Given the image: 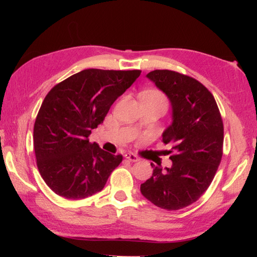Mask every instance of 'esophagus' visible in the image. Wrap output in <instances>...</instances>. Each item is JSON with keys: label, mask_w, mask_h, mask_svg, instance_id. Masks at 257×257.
Wrapping results in <instances>:
<instances>
[{"label": "esophagus", "mask_w": 257, "mask_h": 257, "mask_svg": "<svg viewBox=\"0 0 257 257\" xmlns=\"http://www.w3.org/2000/svg\"><path fill=\"white\" fill-rule=\"evenodd\" d=\"M124 158H125L126 160H128L130 162H137V161H139V158L134 153H126L125 155H124Z\"/></svg>", "instance_id": "34e87169"}]
</instances>
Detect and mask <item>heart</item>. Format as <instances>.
<instances>
[{
  "label": "heart",
  "mask_w": 257,
  "mask_h": 257,
  "mask_svg": "<svg viewBox=\"0 0 257 257\" xmlns=\"http://www.w3.org/2000/svg\"><path fill=\"white\" fill-rule=\"evenodd\" d=\"M144 97H151L154 99H158L160 102H162L163 104L167 105V99L165 97V95L163 94V93L159 92V91H149V92H146L144 94Z\"/></svg>",
  "instance_id": "obj_1"
}]
</instances>
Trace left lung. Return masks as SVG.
I'll return each mask as SVG.
<instances>
[{"label":"left lung","instance_id":"left-lung-1","mask_svg":"<svg viewBox=\"0 0 257 257\" xmlns=\"http://www.w3.org/2000/svg\"><path fill=\"white\" fill-rule=\"evenodd\" d=\"M147 77L172 103L173 122L162 137L174 154L165 172L151 163L152 177L141 192L155 206L179 210L195 203L213 180L223 155L222 116L211 92L192 77L168 69Z\"/></svg>","mask_w":257,"mask_h":257}]
</instances>
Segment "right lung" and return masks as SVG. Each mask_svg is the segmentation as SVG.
<instances>
[{
	"label": "right lung",
	"instance_id": "right-lung-1",
	"mask_svg": "<svg viewBox=\"0 0 257 257\" xmlns=\"http://www.w3.org/2000/svg\"><path fill=\"white\" fill-rule=\"evenodd\" d=\"M141 73L83 69L46 95L34 123V151L42 178L58 195L82 199L104 189L123 158L91 144L89 136Z\"/></svg>",
	"mask_w": 257,
	"mask_h": 257
}]
</instances>
